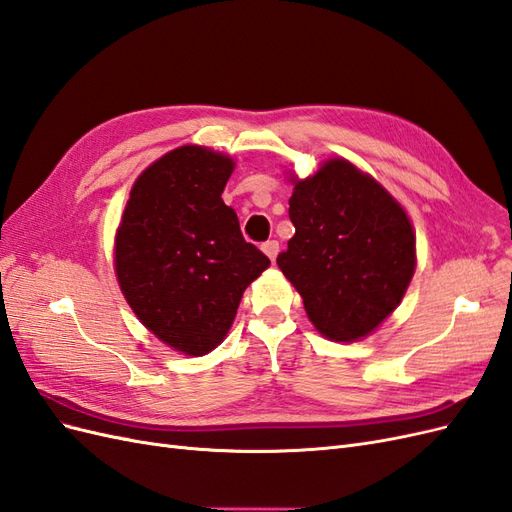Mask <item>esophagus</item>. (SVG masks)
Listing matches in <instances>:
<instances>
[{
  "label": "esophagus",
  "mask_w": 512,
  "mask_h": 512,
  "mask_svg": "<svg viewBox=\"0 0 512 512\" xmlns=\"http://www.w3.org/2000/svg\"><path fill=\"white\" fill-rule=\"evenodd\" d=\"M262 252H265L271 260H275V258H277V252H280V243H277L275 239H271V241H267V243H262Z\"/></svg>",
  "instance_id": "1"
}]
</instances>
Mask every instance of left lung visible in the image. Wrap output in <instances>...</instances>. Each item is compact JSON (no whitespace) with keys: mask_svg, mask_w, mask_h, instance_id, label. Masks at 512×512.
Wrapping results in <instances>:
<instances>
[{"mask_svg":"<svg viewBox=\"0 0 512 512\" xmlns=\"http://www.w3.org/2000/svg\"><path fill=\"white\" fill-rule=\"evenodd\" d=\"M294 237L277 267L299 290L314 327L333 342L374 331L404 299L416 241L406 211L346 160L294 183Z\"/></svg>","mask_w":512,"mask_h":512,"instance_id":"8db88e82","label":"left lung"}]
</instances>
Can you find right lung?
Returning a JSON list of instances; mask_svg holds the SVG:
<instances>
[{
	"instance_id": "1",
	"label": "right lung",
	"mask_w": 512,
	"mask_h": 512,
	"mask_svg": "<svg viewBox=\"0 0 512 512\" xmlns=\"http://www.w3.org/2000/svg\"><path fill=\"white\" fill-rule=\"evenodd\" d=\"M230 158L185 145L136 179L115 239V271L145 327L183 354L211 352L243 290L271 260L241 235L224 205Z\"/></svg>"
}]
</instances>
